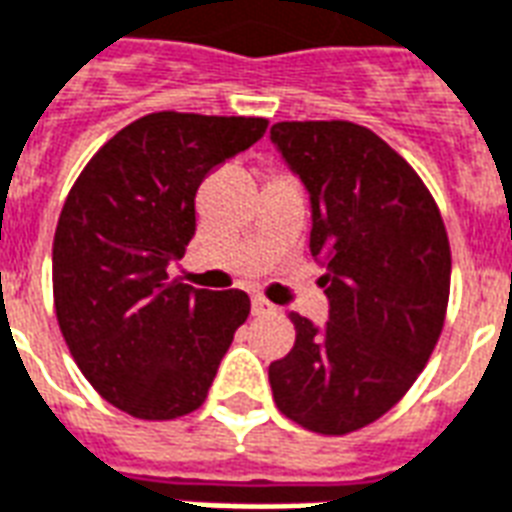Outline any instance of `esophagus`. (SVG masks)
Returning <instances> with one entry per match:
<instances>
[{"label":"esophagus","instance_id":"34e87169","mask_svg":"<svg viewBox=\"0 0 512 512\" xmlns=\"http://www.w3.org/2000/svg\"><path fill=\"white\" fill-rule=\"evenodd\" d=\"M251 310H253V315H264V313H272V310H275V305H272L270 299L253 297L251 299Z\"/></svg>","mask_w":512,"mask_h":512}]
</instances>
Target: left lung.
<instances>
[{
    "instance_id": "obj_1",
    "label": "left lung",
    "mask_w": 512,
    "mask_h": 512,
    "mask_svg": "<svg viewBox=\"0 0 512 512\" xmlns=\"http://www.w3.org/2000/svg\"><path fill=\"white\" fill-rule=\"evenodd\" d=\"M272 142L310 191V253L326 267L329 321L291 313L294 348L270 364L275 405L315 434L386 416L440 340L451 245L418 172L367 126L280 121Z\"/></svg>"
}]
</instances>
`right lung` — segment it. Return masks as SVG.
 Here are the masks:
<instances>
[{"mask_svg":"<svg viewBox=\"0 0 512 512\" xmlns=\"http://www.w3.org/2000/svg\"><path fill=\"white\" fill-rule=\"evenodd\" d=\"M267 118L142 115L91 156L53 237V307L99 397L142 421L188 416L207 399L251 313L240 288L167 278L197 229L199 183L267 132Z\"/></svg>","mask_w":512,"mask_h":512,"instance_id":"obj_1","label":"right lung"}]
</instances>
